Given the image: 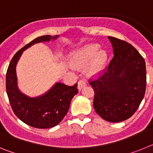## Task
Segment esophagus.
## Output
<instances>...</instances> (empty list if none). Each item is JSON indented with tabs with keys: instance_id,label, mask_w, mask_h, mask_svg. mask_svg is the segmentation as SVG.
Wrapping results in <instances>:
<instances>
[{
	"instance_id": "1",
	"label": "esophagus",
	"mask_w": 153,
	"mask_h": 153,
	"mask_svg": "<svg viewBox=\"0 0 153 153\" xmlns=\"http://www.w3.org/2000/svg\"><path fill=\"white\" fill-rule=\"evenodd\" d=\"M86 83L84 80H83V79H79V80L78 81V89H79V90H81L83 87H84V86H86Z\"/></svg>"
}]
</instances>
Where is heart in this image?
<instances>
[{"instance_id":"obj_1","label":"heart","mask_w":153,"mask_h":153,"mask_svg":"<svg viewBox=\"0 0 153 153\" xmlns=\"http://www.w3.org/2000/svg\"><path fill=\"white\" fill-rule=\"evenodd\" d=\"M107 54L106 51H100L98 44H90L79 50L73 56L75 64L85 65L91 61L86 68L87 74L92 75L101 72L106 66Z\"/></svg>"}]
</instances>
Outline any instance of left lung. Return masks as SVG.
<instances>
[{
    "label": "left lung",
    "instance_id": "8db88e82",
    "mask_svg": "<svg viewBox=\"0 0 153 153\" xmlns=\"http://www.w3.org/2000/svg\"><path fill=\"white\" fill-rule=\"evenodd\" d=\"M109 39L114 56L107 68L89 83L97 114L108 122H122L134 114L145 95L146 63L130 44L113 36Z\"/></svg>",
    "mask_w": 153,
    "mask_h": 153
}]
</instances>
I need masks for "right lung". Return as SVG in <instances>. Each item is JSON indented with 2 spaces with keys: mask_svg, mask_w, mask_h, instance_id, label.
Masks as SVG:
<instances>
[{
  "mask_svg": "<svg viewBox=\"0 0 153 153\" xmlns=\"http://www.w3.org/2000/svg\"><path fill=\"white\" fill-rule=\"evenodd\" d=\"M57 36L45 35L30 42L16 53L7 70L6 90L13 113L24 123L38 129H48L61 122L68 112L71 100L78 93L77 83L67 86L56 83L44 95L30 98L17 88L16 65L27 48L36 43L54 40Z\"/></svg>",
  "mask_w": 153,
  "mask_h": 153,
  "instance_id": "obj_1",
  "label": "right lung"
}]
</instances>
